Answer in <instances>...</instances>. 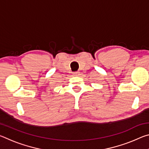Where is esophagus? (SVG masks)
Wrapping results in <instances>:
<instances>
[{"instance_id": "esophagus-1", "label": "esophagus", "mask_w": 149, "mask_h": 149, "mask_svg": "<svg viewBox=\"0 0 149 149\" xmlns=\"http://www.w3.org/2000/svg\"><path fill=\"white\" fill-rule=\"evenodd\" d=\"M73 74H74V75H77L78 74H79V72H75L73 73Z\"/></svg>"}]
</instances>
